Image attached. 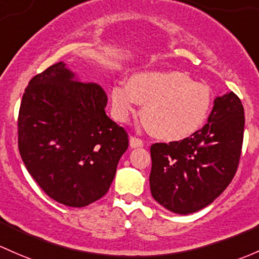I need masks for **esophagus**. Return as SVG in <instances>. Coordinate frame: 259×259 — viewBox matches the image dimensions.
I'll use <instances>...</instances> for the list:
<instances>
[{
    "label": "esophagus",
    "instance_id": "obj_1",
    "mask_svg": "<svg viewBox=\"0 0 259 259\" xmlns=\"http://www.w3.org/2000/svg\"><path fill=\"white\" fill-rule=\"evenodd\" d=\"M129 144H130V148H133V149L141 148V146H144L143 140H140V139H138V138H135V137H130Z\"/></svg>",
    "mask_w": 259,
    "mask_h": 259
}]
</instances>
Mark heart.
I'll return each instance as SVG.
<instances>
[{
  "instance_id": "b5f03b06",
  "label": "heart",
  "mask_w": 259,
  "mask_h": 259,
  "mask_svg": "<svg viewBox=\"0 0 259 259\" xmlns=\"http://www.w3.org/2000/svg\"><path fill=\"white\" fill-rule=\"evenodd\" d=\"M111 111L126 121L138 103L141 119L152 137L178 141L192 135L207 118L212 104L207 85L179 70H148L133 74L127 83L111 88Z\"/></svg>"
}]
</instances>
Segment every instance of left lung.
I'll list each match as a JSON object with an SVG mask.
<instances>
[{"mask_svg": "<svg viewBox=\"0 0 259 259\" xmlns=\"http://www.w3.org/2000/svg\"><path fill=\"white\" fill-rule=\"evenodd\" d=\"M244 110L233 92L217 97L207 124L181 141L151 145L150 190L178 214L213 202L235 176L243 143Z\"/></svg>", "mask_w": 259, "mask_h": 259, "instance_id": "8db88e82", "label": "left lung"}]
</instances>
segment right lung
<instances>
[{"mask_svg": "<svg viewBox=\"0 0 259 259\" xmlns=\"http://www.w3.org/2000/svg\"><path fill=\"white\" fill-rule=\"evenodd\" d=\"M108 98L59 62L29 80L18 114V149L51 198L84 207L108 192L127 134L105 113Z\"/></svg>", "mask_w": 259, "mask_h": 259, "instance_id": "add662e5", "label": "right lung"}]
</instances>
